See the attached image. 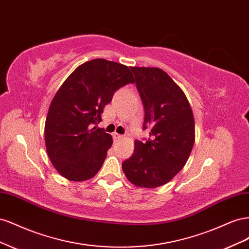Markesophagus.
<instances>
[{"label": "esophagus", "instance_id": "esophagus-1", "mask_svg": "<svg viewBox=\"0 0 249 249\" xmlns=\"http://www.w3.org/2000/svg\"><path fill=\"white\" fill-rule=\"evenodd\" d=\"M113 137H114L115 140H118V139H122L124 136H123V135H120V134L114 133V134H113Z\"/></svg>", "mask_w": 249, "mask_h": 249}]
</instances>
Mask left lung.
<instances>
[{
	"instance_id": "obj_1",
	"label": "left lung",
	"mask_w": 249,
	"mask_h": 249,
	"mask_svg": "<svg viewBox=\"0 0 249 249\" xmlns=\"http://www.w3.org/2000/svg\"><path fill=\"white\" fill-rule=\"evenodd\" d=\"M145 110L146 142L135 141L131 158L123 162L124 176L141 188L167 184L182 170L195 141V124L186 94L158 67H131Z\"/></svg>"
}]
</instances>
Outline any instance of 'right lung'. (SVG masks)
I'll return each mask as SVG.
<instances>
[{
  "instance_id": "1",
  "label": "right lung",
  "mask_w": 249,
  "mask_h": 249,
  "mask_svg": "<svg viewBox=\"0 0 249 249\" xmlns=\"http://www.w3.org/2000/svg\"><path fill=\"white\" fill-rule=\"evenodd\" d=\"M134 82L126 65L105 59L79 65L63 82L44 125L48 156L59 175L83 182L99 172L113 139L94 124L116 90Z\"/></svg>"
}]
</instances>
